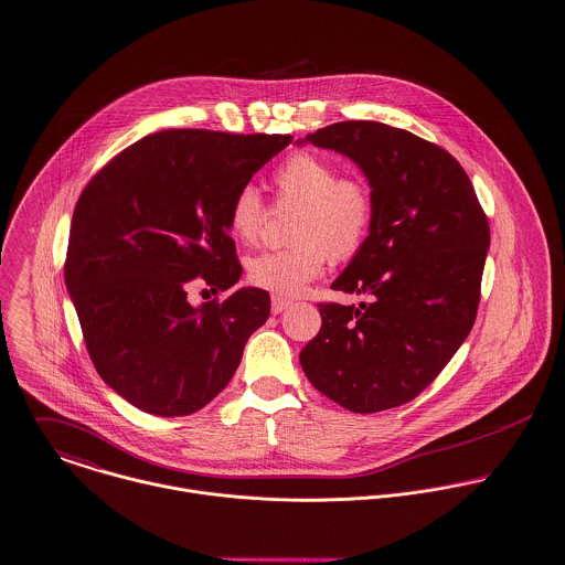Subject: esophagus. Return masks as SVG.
<instances>
[{
  "instance_id": "1",
  "label": "esophagus",
  "mask_w": 565,
  "mask_h": 565,
  "mask_svg": "<svg viewBox=\"0 0 565 565\" xmlns=\"http://www.w3.org/2000/svg\"><path fill=\"white\" fill-rule=\"evenodd\" d=\"M290 303H292V301H288V299L273 297V301H270V312H273V315H281L284 310H288V308H290Z\"/></svg>"
}]
</instances>
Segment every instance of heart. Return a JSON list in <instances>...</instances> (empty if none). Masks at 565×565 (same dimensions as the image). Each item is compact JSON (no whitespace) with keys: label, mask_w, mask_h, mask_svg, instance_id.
<instances>
[{"label":"heart","mask_w":565,"mask_h":565,"mask_svg":"<svg viewBox=\"0 0 565 565\" xmlns=\"http://www.w3.org/2000/svg\"><path fill=\"white\" fill-rule=\"evenodd\" d=\"M279 203L299 205L292 226V248L270 250L253 257L246 268L248 284L275 297H297L315 281L332 259H347L364 244L373 201L369 190L340 179V170L312 152L288 157L275 172ZM266 207L255 185H242L228 205V228L244 242H257Z\"/></svg>","instance_id":"1"}]
</instances>
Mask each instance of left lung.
Returning a JSON list of instances; mask_svg holds the SVG:
<instances>
[{
	"label": "left lung",
	"mask_w": 565,
	"mask_h": 565,
	"mask_svg": "<svg viewBox=\"0 0 565 565\" xmlns=\"http://www.w3.org/2000/svg\"><path fill=\"white\" fill-rule=\"evenodd\" d=\"M351 159L371 188L373 221L334 279L369 303H321L301 353L308 380L351 413L415 399L476 321L489 225L473 185L444 148L380 121H339L297 141Z\"/></svg>",
	"instance_id": "8db88e82"
}]
</instances>
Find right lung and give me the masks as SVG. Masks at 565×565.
I'll return each mask as SVG.
<instances>
[{"instance_id":"right-lung-1","label":"right lung","mask_w":565,"mask_h":565,"mask_svg":"<svg viewBox=\"0 0 565 565\" xmlns=\"http://www.w3.org/2000/svg\"><path fill=\"white\" fill-rule=\"evenodd\" d=\"M290 135L161 130L119 152L81 194L65 284L100 377L135 408L183 417L233 377L270 315L259 288L192 306L188 290L239 281L228 205Z\"/></svg>"}]
</instances>
